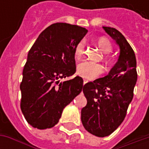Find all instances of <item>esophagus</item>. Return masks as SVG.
Returning <instances> with one entry per match:
<instances>
[{"instance_id": "1", "label": "esophagus", "mask_w": 149, "mask_h": 149, "mask_svg": "<svg viewBox=\"0 0 149 149\" xmlns=\"http://www.w3.org/2000/svg\"><path fill=\"white\" fill-rule=\"evenodd\" d=\"M88 82V81H86V80H84V82H83V84H84V85L85 84H86V83H87Z\"/></svg>"}]
</instances>
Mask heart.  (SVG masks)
<instances>
[{
    "label": "heart",
    "instance_id": "heart-1",
    "mask_svg": "<svg viewBox=\"0 0 149 149\" xmlns=\"http://www.w3.org/2000/svg\"><path fill=\"white\" fill-rule=\"evenodd\" d=\"M97 45L101 50V52L104 54H109L112 51V43L109 40L105 37H100L97 40ZM84 41H80L77 44L74 49V56L76 59H80L84 54ZM77 74L82 77L93 80L100 76L103 72V67L99 64H95L90 61H84L79 64L77 68Z\"/></svg>",
    "mask_w": 149,
    "mask_h": 149
}]
</instances>
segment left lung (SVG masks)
<instances>
[{"label": "left lung", "mask_w": 149, "mask_h": 149, "mask_svg": "<svg viewBox=\"0 0 149 149\" xmlns=\"http://www.w3.org/2000/svg\"><path fill=\"white\" fill-rule=\"evenodd\" d=\"M103 29L119 45L120 56L107 76L84 84L87 104L81 109L84 128L99 137L112 134L125 120L137 80L136 56L127 40L114 28Z\"/></svg>", "instance_id": "left-lung-1"}]
</instances>
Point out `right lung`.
Listing matches in <instances>:
<instances>
[{
	"instance_id": "obj_1",
	"label": "right lung",
	"mask_w": 149,
	"mask_h": 149,
	"mask_svg": "<svg viewBox=\"0 0 149 149\" xmlns=\"http://www.w3.org/2000/svg\"><path fill=\"white\" fill-rule=\"evenodd\" d=\"M88 30L78 25L56 23L46 28L28 53L23 69L21 109L33 128H52L63 109L83 88V79H59L76 72L74 49Z\"/></svg>"
}]
</instances>
